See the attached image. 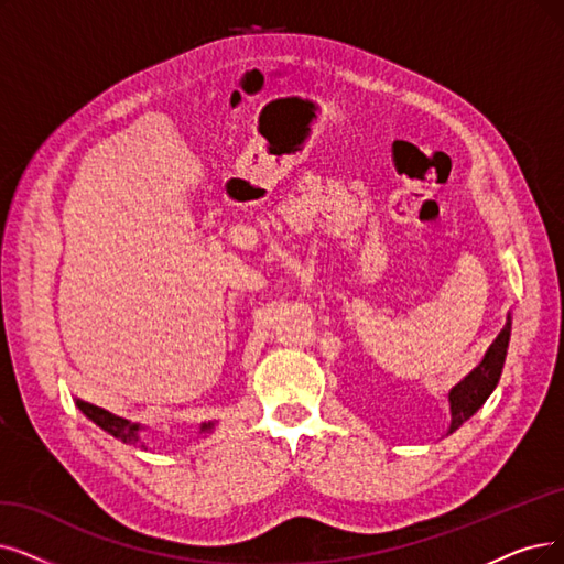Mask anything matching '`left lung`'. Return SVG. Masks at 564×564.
<instances>
[{"mask_svg": "<svg viewBox=\"0 0 564 564\" xmlns=\"http://www.w3.org/2000/svg\"><path fill=\"white\" fill-rule=\"evenodd\" d=\"M509 333L511 324L507 322L502 333L495 337V343L490 345L484 364L452 391V427H448V433L458 431L471 414H477V410L488 400L492 389L498 387L507 358Z\"/></svg>", "mask_w": 564, "mask_h": 564, "instance_id": "1", "label": "left lung"}]
</instances>
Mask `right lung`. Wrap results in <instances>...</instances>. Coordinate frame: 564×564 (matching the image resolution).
Wrapping results in <instances>:
<instances>
[{
    "label": "right lung",
    "instance_id": "1",
    "mask_svg": "<svg viewBox=\"0 0 564 564\" xmlns=\"http://www.w3.org/2000/svg\"><path fill=\"white\" fill-rule=\"evenodd\" d=\"M78 408L87 419H93L101 427V431L110 433L112 437H118V440H122L127 444H133V446H139V444L143 446V442L139 437V425H131L129 421H124L120 416H112V414L95 408V404L83 402V400H78ZM204 427H208V425H204Z\"/></svg>",
    "mask_w": 564,
    "mask_h": 564
}]
</instances>
